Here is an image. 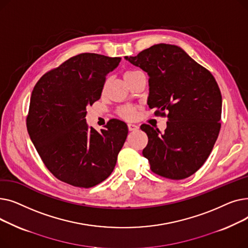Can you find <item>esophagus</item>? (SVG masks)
Instances as JSON below:
<instances>
[{"label": "esophagus", "instance_id": "34e87169", "mask_svg": "<svg viewBox=\"0 0 248 248\" xmlns=\"http://www.w3.org/2000/svg\"><path fill=\"white\" fill-rule=\"evenodd\" d=\"M127 127H128V131H131V132L137 131V129L139 128V126L137 124H128Z\"/></svg>", "mask_w": 248, "mask_h": 248}]
</instances>
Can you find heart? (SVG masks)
<instances>
[{
	"label": "heart",
	"mask_w": 248,
	"mask_h": 248,
	"mask_svg": "<svg viewBox=\"0 0 248 248\" xmlns=\"http://www.w3.org/2000/svg\"><path fill=\"white\" fill-rule=\"evenodd\" d=\"M140 71H135V70H129V71L124 72V80L128 79L129 77L136 75ZM119 113L122 117H124V119H125V120H133V119H135L136 115H137V110L133 107H124L119 110Z\"/></svg>",
	"instance_id": "heart-1"
}]
</instances>
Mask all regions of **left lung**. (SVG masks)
<instances>
[{
	"instance_id": "obj_1",
	"label": "left lung",
	"mask_w": 248,
	"mask_h": 248,
	"mask_svg": "<svg viewBox=\"0 0 248 248\" xmlns=\"http://www.w3.org/2000/svg\"><path fill=\"white\" fill-rule=\"evenodd\" d=\"M124 59L148 73L149 108L168 112L164 134L140 125L151 170L172 180L190 177L209 157L220 131L222 96L215 78L176 45L155 44Z\"/></svg>"
}]
</instances>
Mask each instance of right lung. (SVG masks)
I'll use <instances>...</instances> for the list:
<instances>
[{
	"label": "right lung",
	"instance_id": "add662e5",
	"mask_svg": "<svg viewBox=\"0 0 248 248\" xmlns=\"http://www.w3.org/2000/svg\"><path fill=\"white\" fill-rule=\"evenodd\" d=\"M121 57L81 53L45 73L30 99L27 129L48 170L69 185L90 188L113 171L128 128L110 120L98 133L86 123V108L101 96L106 76Z\"/></svg>",
	"mask_w": 248,
	"mask_h": 248
}]
</instances>
